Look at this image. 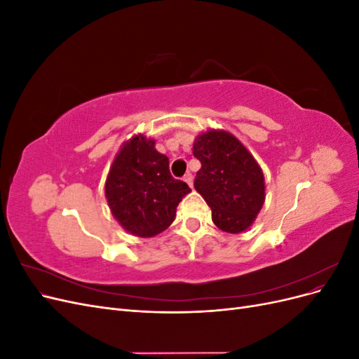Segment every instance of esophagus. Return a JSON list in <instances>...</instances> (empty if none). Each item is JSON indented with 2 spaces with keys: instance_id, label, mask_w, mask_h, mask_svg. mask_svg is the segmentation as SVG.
<instances>
[{
  "instance_id": "1",
  "label": "esophagus",
  "mask_w": 359,
  "mask_h": 359,
  "mask_svg": "<svg viewBox=\"0 0 359 359\" xmlns=\"http://www.w3.org/2000/svg\"><path fill=\"white\" fill-rule=\"evenodd\" d=\"M184 181H186L190 187H193V175H191L190 172L186 173V175H184Z\"/></svg>"
}]
</instances>
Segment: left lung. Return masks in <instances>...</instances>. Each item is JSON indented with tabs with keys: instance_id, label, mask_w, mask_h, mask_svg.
<instances>
[{
	"instance_id": "1",
	"label": "left lung",
	"mask_w": 359,
	"mask_h": 359,
	"mask_svg": "<svg viewBox=\"0 0 359 359\" xmlns=\"http://www.w3.org/2000/svg\"><path fill=\"white\" fill-rule=\"evenodd\" d=\"M193 156L202 165L194 189L211 206L214 224L227 233L248 229L265 202V178L255 157L224 130L199 135Z\"/></svg>"
}]
</instances>
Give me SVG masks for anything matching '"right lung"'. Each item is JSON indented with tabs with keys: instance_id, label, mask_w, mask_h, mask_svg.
<instances>
[{
	"instance_id": "add662e5",
	"label": "right lung",
	"mask_w": 359,
	"mask_h": 359,
	"mask_svg": "<svg viewBox=\"0 0 359 359\" xmlns=\"http://www.w3.org/2000/svg\"><path fill=\"white\" fill-rule=\"evenodd\" d=\"M190 187L170 175L169 158L156 140L136 135L119 149L104 194L112 215L124 229L140 238L156 236L175 220L177 206Z\"/></svg>"
}]
</instances>
